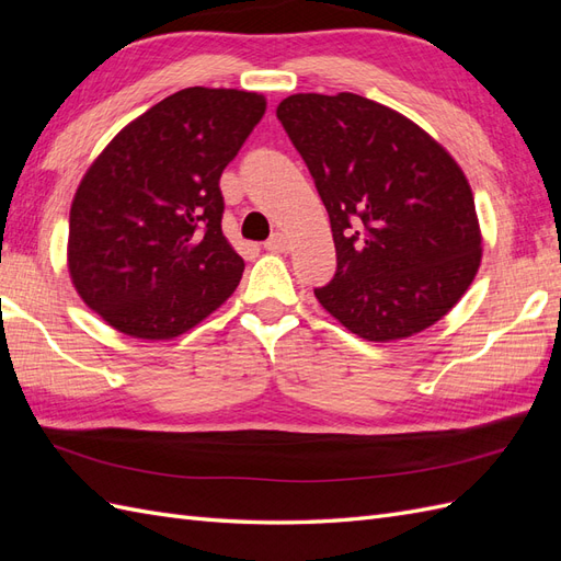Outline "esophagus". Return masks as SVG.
<instances>
[{
    "label": "esophagus",
    "mask_w": 561,
    "mask_h": 561,
    "mask_svg": "<svg viewBox=\"0 0 561 561\" xmlns=\"http://www.w3.org/2000/svg\"><path fill=\"white\" fill-rule=\"evenodd\" d=\"M264 248L268 250V252H287V239L283 233H274L271 236V239L264 243Z\"/></svg>",
    "instance_id": "34e87169"
}]
</instances>
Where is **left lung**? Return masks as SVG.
I'll use <instances>...</instances> for the list:
<instances>
[{
	"label": "left lung",
	"mask_w": 561,
	"mask_h": 561,
	"mask_svg": "<svg viewBox=\"0 0 561 561\" xmlns=\"http://www.w3.org/2000/svg\"><path fill=\"white\" fill-rule=\"evenodd\" d=\"M276 116L330 215L336 274L313 290L322 309L367 342L435 325L482 260L461 165L410 118L355 93H297Z\"/></svg>",
	"instance_id": "1"
}]
</instances>
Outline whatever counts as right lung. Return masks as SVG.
Instances as JSON below:
<instances>
[{
  "instance_id": "1",
  "label": "right lung",
  "mask_w": 561,
  "mask_h": 561,
  "mask_svg": "<svg viewBox=\"0 0 561 561\" xmlns=\"http://www.w3.org/2000/svg\"><path fill=\"white\" fill-rule=\"evenodd\" d=\"M260 93L192 87L100 151L70 208L67 268L89 309L135 339H173L231 297L241 254L219 178L264 116Z\"/></svg>"
}]
</instances>
